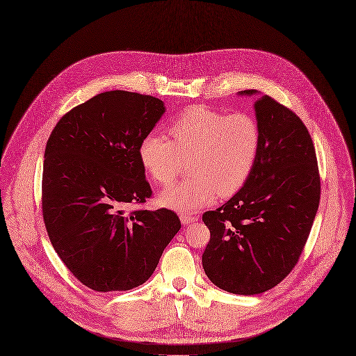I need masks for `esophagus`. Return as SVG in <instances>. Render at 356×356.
I'll use <instances>...</instances> for the list:
<instances>
[{
  "instance_id": "esophagus-1",
  "label": "esophagus",
  "mask_w": 356,
  "mask_h": 356,
  "mask_svg": "<svg viewBox=\"0 0 356 356\" xmlns=\"http://www.w3.org/2000/svg\"><path fill=\"white\" fill-rule=\"evenodd\" d=\"M180 220H181L183 225H188V223L197 220V218H195V216H191V215H188V213H180Z\"/></svg>"
}]
</instances>
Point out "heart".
<instances>
[{"instance_id":"heart-1","label":"heart","mask_w":356,"mask_h":356,"mask_svg":"<svg viewBox=\"0 0 356 356\" xmlns=\"http://www.w3.org/2000/svg\"><path fill=\"white\" fill-rule=\"evenodd\" d=\"M172 141L151 133L140 144L144 169L162 184H170L188 159V179L170 186L159 202L179 212H194L227 198L249 180L259 158L261 133L256 118L246 113L225 114L191 106L169 129Z\"/></svg>"}]
</instances>
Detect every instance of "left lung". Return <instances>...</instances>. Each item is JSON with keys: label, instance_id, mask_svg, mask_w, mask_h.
Here are the masks:
<instances>
[{"label": "left lung", "instance_id": "8db88e82", "mask_svg": "<svg viewBox=\"0 0 356 356\" xmlns=\"http://www.w3.org/2000/svg\"><path fill=\"white\" fill-rule=\"evenodd\" d=\"M254 110L261 133L254 169L227 202L202 215L211 233L204 271L218 288L236 295L263 293L293 270L320 202L316 149L306 126L267 95Z\"/></svg>", "mask_w": 356, "mask_h": 356}]
</instances>
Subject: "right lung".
<instances>
[{
	"instance_id": "right-lung-1",
	"label": "right lung",
	"mask_w": 356,
	"mask_h": 356,
	"mask_svg": "<svg viewBox=\"0 0 356 356\" xmlns=\"http://www.w3.org/2000/svg\"><path fill=\"white\" fill-rule=\"evenodd\" d=\"M163 113L151 95L103 92L65 113L47 141L46 230L61 261L93 291L144 284L181 227L166 208L127 211L152 195L138 148Z\"/></svg>"
}]
</instances>
